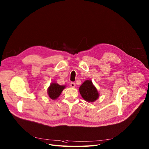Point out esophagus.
Wrapping results in <instances>:
<instances>
[{
    "label": "esophagus",
    "mask_w": 149,
    "mask_h": 149,
    "mask_svg": "<svg viewBox=\"0 0 149 149\" xmlns=\"http://www.w3.org/2000/svg\"><path fill=\"white\" fill-rule=\"evenodd\" d=\"M70 86H71V87H75V83H74V82H71V83H70Z\"/></svg>",
    "instance_id": "1"
}]
</instances>
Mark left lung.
<instances>
[{
	"label": "left lung",
	"mask_w": 149,
	"mask_h": 149,
	"mask_svg": "<svg viewBox=\"0 0 149 149\" xmlns=\"http://www.w3.org/2000/svg\"><path fill=\"white\" fill-rule=\"evenodd\" d=\"M79 93L82 97L88 102H93L99 97V93L91 80H86L79 87Z\"/></svg>",
	"instance_id": "obj_1"
}]
</instances>
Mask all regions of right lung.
I'll return each instance as SVG.
<instances>
[{
    "instance_id": "add662e5",
    "label": "right lung",
    "mask_w": 149,
    "mask_h": 149,
    "mask_svg": "<svg viewBox=\"0 0 149 149\" xmlns=\"http://www.w3.org/2000/svg\"><path fill=\"white\" fill-rule=\"evenodd\" d=\"M65 87V86H60L57 83H52L47 90L49 97L53 100L57 99L60 96Z\"/></svg>"
}]
</instances>
